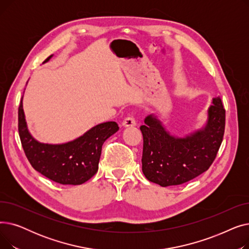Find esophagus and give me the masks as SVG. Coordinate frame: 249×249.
<instances>
[{"instance_id": "esophagus-1", "label": "esophagus", "mask_w": 249, "mask_h": 249, "mask_svg": "<svg viewBox=\"0 0 249 249\" xmlns=\"http://www.w3.org/2000/svg\"><path fill=\"white\" fill-rule=\"evenodd\" d=\"M135 125H136V121H135L133 116H127L122 122L123 127H132Z\"/></svg>"}]
</instances>
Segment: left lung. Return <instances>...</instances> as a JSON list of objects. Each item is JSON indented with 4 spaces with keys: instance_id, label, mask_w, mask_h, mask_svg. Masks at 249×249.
<instances>
[{
    "instance_id": "left-lung-1",
    "label": "left lung",
    "mask_w": 249,
    "mask_h": 249,
    "mask_svg": "<svg viewBox=\"0 0 249 249\" xmlns=\"http://www.w3.org/2000/svg\"><path fill=\"white\" fill-rule=\"evenodd\" d=\"M140 126L143 135L142 172L161 187L178 186L205 173L213 163L225 130V109L220 97L208 109L205 126L185 137L169 133L153 114Z\"/></svg>"
}]
</instances>
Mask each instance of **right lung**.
I'll return each mask as SVG.
<instances>
[{"label": "right lung", "instance_id": "1", "mask_svg": "<svg viewBox=\"0 0 249 249\" xmlns=\"http://www.w3.org/2000/svg\"><path fill=\"white\" fill-rule=\"evenodd\" d=\"M51 57L52 55L47 57L44 62ZM18 130L24 152L35 171L58 184L76 186L84 184L96 175L103 143L116 133L119 127L113 121L105 122L90 128L78 138L62 144L41 143L34 139L29 132L21 100L18 110Z\"/></svg>", "mask_w": 249, "mask_h": 249}]
</instances>
